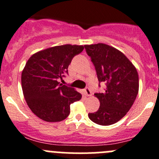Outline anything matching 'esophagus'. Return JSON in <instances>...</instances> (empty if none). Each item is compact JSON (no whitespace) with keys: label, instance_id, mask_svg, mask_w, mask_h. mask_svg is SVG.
Returning a JSON list of instances; mask_svg holds the SVG:
<instances>
[{"label":"esophagus","instance_id":"1","mask_svg":"<svg viewBox=\"0 0 159 159\" xmlns=\"http://www.w3.org/2000/svg\"><path fill=\"white\" fill-rule=\"evenodd\" d=\"M84 93L86 96H91V95H92V92H91L90 89H89V88H86V89H84Z\"/></svg>","mask_w":159,"mask_h":159}]
</instances>
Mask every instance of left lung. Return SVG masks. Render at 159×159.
<instances>
[{"label": "left lung", "mask_w": 159, "mask_h": 159, "mask_svg": "<svg viewBox=\"0 0 159 159\" xmlns=\"http://www.w3.org/2000/svg\"><path fill=\"white\" fill-rule=\"evenodd\" d=\"M95 66L99 82L106 83L102 93H95L99 109L89 113L92 122L108 126L118 122L130 110L139 90L136 67L120 50L104 43L84 45Z\"/></svg>", "instance_id": "obj_1"}]
</instances>
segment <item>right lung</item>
Returning a JSON list of instances; mask_svg holds the SVG:
<instances>
[{"label":"right lung","instance_id":"add662e5","mask_svg":"<svg viewBox=\"0 0 159 159\" xmlns=\"http://www.w3.org/2000/svg\"><path fill=\"white\" fill-rule=\"evenodd\" d=\"M83 46L66 44L50 47L30 57L21 73V87L27 105L36 116L47 122L64 120L70 105L81 98L74 88L60 84L71 60Z\"/></svg>","mask_w":159,"mask_h":159}]
</instances>
